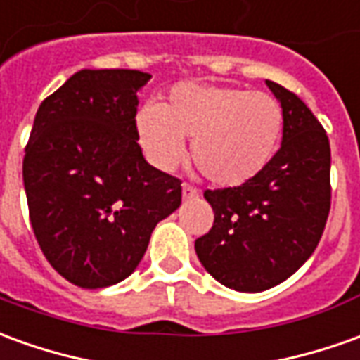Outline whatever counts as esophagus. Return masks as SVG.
Returning <instances> with one entry per match:
<instances>
[{
	"label": "esophagus",
	"mask_w": 360,
	"mask_h": 360,
	"mask_svg": "<svg viewBox=\"0 0 360 360\" xmlns=\"http://www.w3.org/2000/svg\"><path fill=\"white\" fill-rule=\"evenodd\" d=\"M181 195H183V200H188V198L198 197V191L195 187H191V185H187V183H185V185L181 187Z\"/></svg>",
	"instance_id": "34e87169"
}]
</instances>
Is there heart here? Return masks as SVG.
I'll use <instances>...</instances> for the list:
<instances>
[{"instance_id":"obj_1","label":"heart","mask_w":360,"mask_h":360,"mask_svg":"<svg viewBox=\"0 0 360 360\" xmlns=\"http://www.w3.org/2000/svg\"><path fill=\"white\" fill-rule=\"evenodd\" d=\"M285 117L275 97L226 85L179 84L162 105L138 112L140 146L150 162L172 172L191 158L216 187H240L257 177L273 160Z\"/></svg>"}]
</instances>
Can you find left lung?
I'll return each mask as SVG.
<instances>
[{"label":"left lung","mask_w":360,"mask_h":360,"mask_svg":"<svg viewBox=\"0 0 360 360\" xmlns=\"http://www.w3.org/2000/svg\"><path fill=\"white\" fill-rule=\"evenodd\" d=\"M265 84L285 117L281 150L248 183L206 191L214 224L195 241L202 267L240 292H263L302 267L320 243L331 205L326 130L292 91Z\"/></svg>","instance_id":"1"}]
</instances>
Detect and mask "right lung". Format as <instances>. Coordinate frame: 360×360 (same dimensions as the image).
I'll list each match as a JSON object with an SVG mask.
<instances>
[{
    "mask_svg": "<svg viewBox=\"0 0 360 360\" xmlns=\"http://www.w3.org/2000/svg\"><path fill=\"white\" fill-rule=\"evenodd\" d=\"M138 70H79L40 103L22 183L49 263L82 288L134 273L158 222L181 205V181L146 162L138 144Z\"/></svg>",
    "mask_w": 360,
    "mask_h": 360,
    "instance_id": "obj_1",
    "label": "right lung"
}]
</instances>
